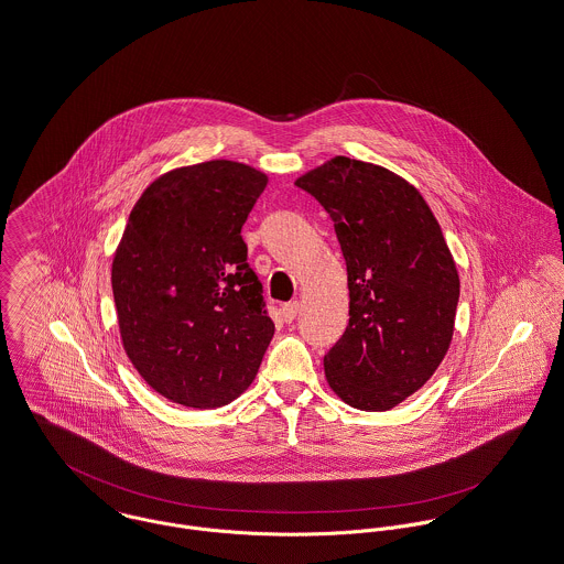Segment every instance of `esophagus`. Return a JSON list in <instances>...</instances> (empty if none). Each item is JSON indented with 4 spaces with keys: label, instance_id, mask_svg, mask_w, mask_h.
Masks as SVG:
<instances>
[{
    "label": "esophagus",
    "instance_id": "esophagus-1",
    "mask_svg": "<svg viewBox=\"0 0 564 564\" xmlns=\"http://www.w3.org/2000/svg\"><path fill=\"white\" fill-rule=\"evenodd\" d=\"M299 313H301V303H299V301H294V303H285L281 306V315H283V319H285V322H294Z\"/></svg>",
    "mask_w": 564,
    "mask_h": 564
}]
</instances>
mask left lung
I'll return each instance as SVG.
<instances>
[{
  "instance_id": "obj_1",
  "label": "left lung",
  "mask_w": 564,
  "mask_h": 564,
  "mask_svg": "<svg viewBox=\"0 0 564 564\" xmlns=\"http://www.w3.org/2000/svg\"><path fill=\"white\" fill-rule=\"evenodd\" d=\"M335 223L349 324L324 356L347 405L384 412L421 389L448 351L459 274L423 195L389 170L335 156L301 175Z\"/></svg>"
}]
</instances>
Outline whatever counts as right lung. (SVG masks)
I'll return each instance as SVG.
<instances>
[{
  "label": "right lung",
  "instance_id": "right-lung-1",
  "mask_svg": "<svg viewBox=\"0 0 564 564\" xmlns=\"http://www.w3.org/2000/svg\"><path fill=\"white\" fill-rule=\"evenodd\" d=\"M268 184L234 161L156 177L137 199L111 285L127 356L165 399L231 403L258 376L274 335L242 225Z\"/></svg>",
  "mask_w": 564,
  "mask_h": 564
}]
</instances>
